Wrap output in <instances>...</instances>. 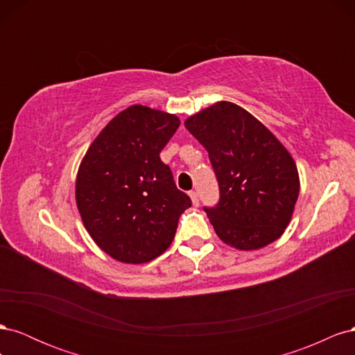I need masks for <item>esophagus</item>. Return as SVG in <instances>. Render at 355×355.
Returning <instances> with one entry per match:
<instances>
[{
    "label": "esophagus",
    "instance_id": "obj_1",
    "mask_svg": "<svg viewBox=\"0 0 355 355\" xmlns=\"http://www.w3.org/2000/svg\"><path fill=\"white\" fill-rule=\"evenodd\" d=\"M189 197H191V200H192V204H194V206H198V202H200V200H198V194L196 191H191L189 192Z\"/></svg>",
    "mask_w": 355,
    "mask_h": 355
}]
</instances>
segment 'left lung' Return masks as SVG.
<instances>
[{
	"label": "left lung",
	"instance_id": "left-lung-1",
	"mask_svg": "<svg viewBox=\"0 0 355 355\" xmlns=\"http://www.w3.org/2000/svg\"><path fill=\"white\" fill-rule=\"evenodd\" d=\"M206 148L219 185V201L204 207L218 237L240 250H256L282 237L299 196L295 161L256 118L231 102H218L185 121Z\"/></svg>",
	"mask_w": 355,
	"mask_h": 355
}]
</instances>
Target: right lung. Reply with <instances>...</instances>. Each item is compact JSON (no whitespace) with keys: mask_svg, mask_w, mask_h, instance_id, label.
<instances>
[{"mask_svg":"<svg viewBox=\"0 0 355 355\" xmlns=\"http://www.w3.org/2000/svg\"><path fill=\"white\" fill-rule=\"evenodd\" d=\"M179 124L173 114L133 105L112 118L81 161L78 211L94 243L116 261L145 263L159 256L191 207L159 158Z\"/></svg>","mask_w":355,"mask_h":355,"instance_id":"1","label":"right lung"}]
</instances>
